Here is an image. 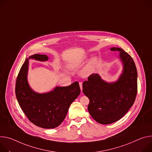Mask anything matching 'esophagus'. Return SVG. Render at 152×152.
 Here are the masks:
<instances>
[{
  "mask_svg": "<svg viewBox=\"0 0 152 152\" xmlns=\"http://www.w3.org/2000/svg\"><path fill=\"white\" fill-rule=\"evenodd\" d=\"M79 85H80V87L81 91H82V90H83V86H82V85H83V83H82L81 82H80V83H79Z\"/></svg>",
  "mask_w": 152,
  "mask_h": 152,
  "instance_id": "1",
  "label": "esophagus"
}]
</instances>
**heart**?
<instances>
[{
	"mask_svg": "<svg viewBox=\"0 0 152 152\" xmlns=\"http://www.w3.org/2000/svg\"><path fill=\"white\" fill-rule=\"evenodd\" d=\"M85 58L80 59V60H78L77 61H75L71 64V67H80V66H81L83 64V63L84 62H85ZM96 62H97L96 58L92 59L89 61L88 64L85 67V68L83 69V71L82 72L83 75L84 76H89V75H91L94 72V71L95 70V66L96 65Z\"/></svg>",
	"mask_w": 152,
	"mask_h": 152,
	"instance_id": "b5f03b06",
	"label": "heart"
}]
</instances>
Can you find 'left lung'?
<instances>
[{
  "label": "left lung",
  "instance_id": "1",
  "mask_svg": "<svg viewBox=\"0 0 152 152\" xmlns=\"http://www.w3.org/2000/svg\"><path fill=\"white\" fill-rule=\"evenodd\" d=\"M110 50L120 52L123 62V74L118 80L107 83L98 74H92L83 83V92L89 99L88 111L102 124L120 120L133 104L137 94V70L133 58L121 48Z\"/></svg>",
  "mask_w": 152,
  "mask_h": 152
}]
</instances>
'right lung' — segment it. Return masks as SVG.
Returning a JSON list of instances; mask_svg holds the SVG:
<instances>
[{
	"label": "right lung",
	"instance_id": "right-lung-1",
	"mask_svg": "<svg viewBox=\"0 0 152 152\" xmlns=\"http://www.w3.org/2000/svg\"><path fill=\"white\" fill-rule=\"evenodd\" d=\"M47 61L46 55L34 54L26 58L17 77L15 95L18 103L29 120L44 129H53L63 122L71 103L80 94L78 82L70 86L56 87L52 91L39 94L29 86L27 80L29 59Z\"/></svg>",
	"mask_w": 152,
	"mask_h": 152
}]
</instances>
